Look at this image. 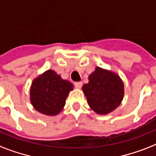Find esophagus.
Returning a JSON list of instances; mask_svg holds the SVG:
<instances>
[{
    "instance_id": "1",
    "label": "esophagus",
    "mask_w": 156,
    "mask_h": 156,
    "mask_svg": "<svg viewBox=\"0 0 156 156\" xmlns=\"http://www.w3.org/2000/svg\"><path fill=\"white\" fill-rule=\"evenodd\" d=\"M74 86H75L76 88L80 89L82 87V86H83V83L82 82H76V83H74Z\"/></svg>"
}]
</instances>
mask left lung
I'll use <instances>...</instances> for the list:
<instances>
[{"instance_id":"obj_1","label":"left lung","mask_w":156,"mask_h":156,"mask_svg":"<svg viewBox=\"0 0 156 156\" xmlns=\"http://www.w3.org/2000/svg\"><path fill=\"white\" fill-rule=\"evenodd\" d=\"M88 79L89 83L84 84L82 89L93 111L106 115L121 104L124 97V83L116 73L96 67Z\"/></svg>"}]
</instances>
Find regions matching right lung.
Returning a JSON list of instances; mask_svg holds the SVG:
<instances>
[{"instance_id": "right-lung-1", "label": "right lung", "mask_w": 156, "mask_h": 156, "mask_svg": "<svg viewBox=\"0 0 156 156\" xmlns=\"http://www.w3.org/2000/svg\"><path fill=\"white\" fill-rule=\"evenodd\" d=\"M73 85L64 80L52 69H48L33 80L30 89V103L39 112L56 116L63 109Z\"/></svg>"}]
</instances>
